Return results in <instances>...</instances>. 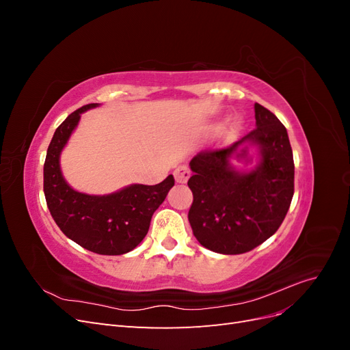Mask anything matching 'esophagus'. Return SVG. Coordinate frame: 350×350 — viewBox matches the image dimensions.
<instances>
[{
    "label": "esophagus",
    "mask_w": 350,
    "mask_h": 350,
    "mask_svg": "<svg viewBox=\"0 0 350 350\" xmlns=\"http://www.w3.org/2000/svg\"><path fill=\"white\" fill-rule=\"evenodd\" d=\"M189 175H191V172H189V167L185 166V165H181L178 166L175 171H174V176H175V181L178 184H185L188 181Z\"/></svg>",
    "instance_id": "34e87169"
}]
</instances>
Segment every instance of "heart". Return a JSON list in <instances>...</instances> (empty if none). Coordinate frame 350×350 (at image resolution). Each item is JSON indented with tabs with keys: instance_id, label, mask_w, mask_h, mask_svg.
I'll use <instances>...</instances> for the list:
<instances>
[{
	"instance_id": "obj_1",
	"label": "heart",
	"mask_w": 350,
	"mask_h": 350,
	"mask_svg": "<svg viewBox=\"0 0 350 350\" xmlns=\"http://www.w3.org/2000/svg\"><path fill=\"white\" fill-rule=\"evenodd\" d=\"M238 126H239V124H238V122H234V125H232V130H234V131H235V130L238 129Z\"/></svg>"
}]
</instances>
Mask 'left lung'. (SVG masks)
<instances>
[{
	"mask_svg": "<svg viewBox=\"0 0 350 350\" xmlns=\"http://www.w3.org/2000/svg\"><path fill=\"white\" fill-rule=\"evenodd\" d=\"M256 129L224 149L196 154L188 179L193 204L189 225L201 245L234 256L254 250L279 229L293 197L295 165L288 131L278 116L254 105ZM254 144L260 162L238 172L230 157Z\"/></svg>",
	"mask_w": 350,
	"mask_h": 350,
	"instance_id": "obj_1",
	"label": "left lung"
}]
</instances>
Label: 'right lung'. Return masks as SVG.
Here are the masks:
<instances>
[{"instance_id": "right-lung-1", "label": "right lung", "mask_w": 350, "mask_h": 350, "mask_svg": "<svg viewBox=\"0 0 350 350\" xmlns=\"http://www.w3.org/2000/svg\"><path fill=\"white\" fill-rule=\"evenodd\" d=\"M96 107L99 103L84 105L55 130L44 165V193L51 216L67 238L102 256H121L147 235L152 216L175 179L169 175L161 184H133L108 196H89L72 189L61 174L59 154L80 115Z\"/></svg>"}]
</instances>
